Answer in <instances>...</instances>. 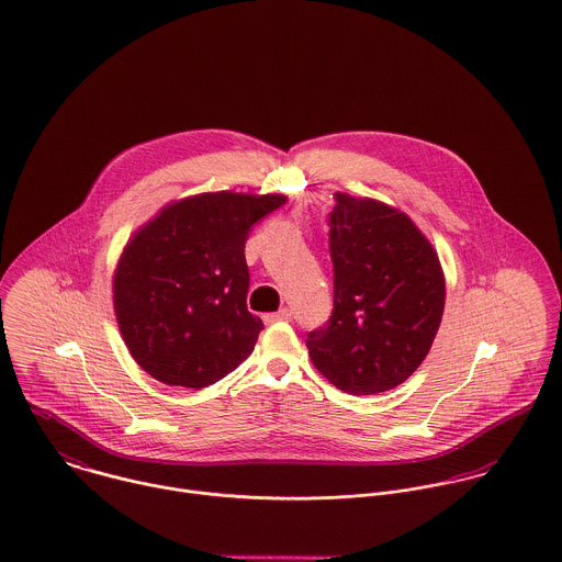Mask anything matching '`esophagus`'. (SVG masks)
I'll return each mask as SVG.
<instances>
[{
	"label": "esophagus",
	"instance_id": "1",
	"mask_svg": "<svg viewBox=\"0 0 562 562\" xmlns=\"http://www.w3.org/2000/svg\"><path fill=\"white\" fill-rule=\"evenodd\" d=\"M291 319V311L289 308H280L278 313H271V315H265L262 322L265 324H276V322H289Z\"/></svg>",
	"mask_w": 562,
	"mask_h": 562
}]
</instances>
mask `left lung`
Wrapping results in <instances>:
<instances>
[{
  "instance_id": "left-lung-1",
  "label": "left lung",
  "mask_w": 562,
  "mask_h": 562,
  "mask_svg": "<svg viewBox=\"0 0 562 562\" xmlns=\"http://www.w3.org/2000/svg\"><path fill=\"white\" fill-rule=\"evenodd\" d=\"M335 308L308 333L313 364L345 393L408 380L428 356L446 306L439 256L404 213L337 193L328 215Z\"/></svg>"
}]
</instances>
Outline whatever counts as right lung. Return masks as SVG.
I'll use <instances>...</instances> for the list:
<instances>
[{
  "label": "right lung",
  "mask_w": 562,
  "mask_h": 562,
  "mask_svg": "<svg viewBox=\"0 0 562 562\" xmlns=\"http://www.w3.org/2000/svg\"><path fill=\"white\" fill-rule=\"evenodd\" d=\"M284 195L206 193L167 206L125 245L114 313L134 360L158 382L204 389L254 349L247 311L249 232Z\"/></svg>",
  "instance_id": "obj_1"
}]
</instances>
